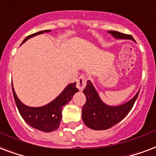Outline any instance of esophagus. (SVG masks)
I'll return each mask as SVG.
<instances>
[{
  "label": "esophagus",
  "mask_w": 156,
  "mask_h": 156,
  "mask_svg": "<svg viewBox=\"0 0 156 156\" xmlns=\"http://www.w3.org/2000/svg\"><path fill=\"white\" fill-rule=\"evenodd\" d=\"M86 85V79L84 76H80L76 80V87L80 91H83L84 87Z\"/></svg>",
  "instance_id": "esophagus-1"
}]
</instances>
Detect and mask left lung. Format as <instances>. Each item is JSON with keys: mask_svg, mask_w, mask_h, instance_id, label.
Segmentation results:
<instances>
[{"mask_svg": "<svg viewBox=\"0 0 156 156\" xmlns=\"http://www.w3.org/2000/svg\"><path fill=\"white\" fill-rule=\"evenodd\" d=\"M107 32L113 36L115 39L131 40L136 42L130 35L116 31H108ZM139 90L129 101L118 106H111L101 99L94 85L90 80H88L83 91L86 97V102L82 107V119L84 124L94 130L108 129L115 125L121 121L132 109L138 96Z\"/></svg>", "mask_w": 156, "mask_h": 156, "instance_id": "obj_1", "label": "left lung"}]
</instances>
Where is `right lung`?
<instances>
[{"label":"right lung","instance_id":"right-lung-1","mask_svg":"<svg viewBox=\"0 0 156 156\" xmlns=\"http://www.w3.org/2000/svg\"><path fill=\"white\" fill-rule=\"evenodd\" d=\"M44 32H50V30L41 31L30 35L23 40L21 44H23L24 42H26L30 38L36 37L37 35L43 34ZM76 84V82L67 84L61 94L53 101L46 105L37 107H29L23 103L17 96L13 84L12 89L18 110L27 124H29L31 127L42 132L50 133L58 129L62 119V110L63 109L64 106H66L72 100L75 94L79 92Z\"/></svg>","mask_w":156,"mask_h":156}]
</instances>
